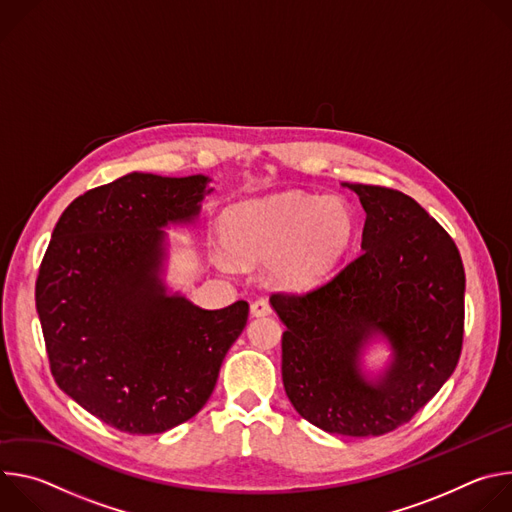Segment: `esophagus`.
<instances>
[{"label":"esophagus","mask_w":512,"mask_h":512,"mask_svg":"<svg viewBox=\"0 0 512 512\" xmlns=\"http://www.w3.org/2000/svg\"><path fill=\"white\" fill-rule=\"evenodd\" d=\"M251 314H253L255 318H259V316H269V314H271V304H269V300H265V298L255 300V302L251 304Z\"/></svg>","instance_id":"1"}]
</instances>
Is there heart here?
<instances>
[{
    "mask_svg": "<svg viewBox=\"0 0 512 512\" xmlns=\"http://www.w3.org/2000/svg\"><path fill=\"white\" fill-rule=\"evenodd\" d=\"M360 218L344 196L302 190L277 192L231 206L221 221L223 239L243 261L269 260L285 287H308L328 275L356 241ZM223 263H231L221 257Z\"/></svg>",
    "mask_w": 512,
    "mask_h": 512,
    "instance_id": "heart-1",
    "label": "heart"
}]
</instances>
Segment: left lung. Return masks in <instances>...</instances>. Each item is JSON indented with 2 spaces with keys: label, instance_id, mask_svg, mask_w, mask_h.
Listing matches in <instances>:
<instances>
[{
  "label": "left lung",
  "instance_id": "obj_1",
  "mask_svg": "<svg viewBox=\"0 0 512 512\" xmlns=\"http://www.w3.org/2000/svg\"><path fill=\"white\" fill-rule=\"evenodd\" d=\"M362 253L308 294H273L285 324L281 377L294 409L328 433L383 435L452 377L464 338L466 275L444 227L411 196L367 184ZM394 348L390 369L369 382L359 352L373 335Z\"/></svg>",
  "mask_w": 512,
  "mask_h": 512
}]
</instances>
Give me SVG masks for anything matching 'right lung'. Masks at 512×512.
Returning <instances> with one entry per match:
<instances>
[{
    "label": "right lung",
    "instance_id": "1",
    "mask_svg": "<svg viewBox=\"0 0 512 512\" xmlns=\"http://www.w3.org/2000/svg\"><path fill=\"white\" fill-rule=\"evenodd\" d=\"M210 180L131 172L72 200L36 279L56 385L137 435L194 417L214 391L249 304L202 310L160 279L168 225L192 223Z\"/></svg>",
    "mask_w": 512,
    "mask_h": 512
}]
</instances>
